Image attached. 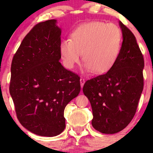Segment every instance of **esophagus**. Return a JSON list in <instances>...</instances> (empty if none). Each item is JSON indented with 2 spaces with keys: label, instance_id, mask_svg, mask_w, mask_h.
I'll return each mask as SVG.
<instances>
[{
  "label": "esophagus",
  "instance_id": "esophagus-1",
  "mask_svg": "<svg viewBox=\"0 0 153 153\" xmlns=\"http://www.w3.org/2000/svg\"><path fill=\"white\" fill-rule=\"evenodd\" d=\"M80 85H81V88H82V86H83V85H84V83H85V79H84L83 78H80Z\"/></svg>",
  "mask_w": 153,
  "mask_h": 153
}]
</instances>
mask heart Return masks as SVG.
Segmentation results:
<instances>
[{
  "instance_id": "1",
  "label": "heart",
  "mask_w": 153,
  "mask_h": 153,
  "mask_svg": "<svg viewBox=\"0 0 153 153\" xmlns=\"http://www.w3.org/2000/svg\"><path fill=\"white\" fill-rule=\"evenodd\" d=\"M71 38L59 45L63 63L68 69L80 62L82 53L85 69L101 74L109 71L120 54L122 33L116 24L101 22L82 24L72 31Z\"/></svg>"
}]
</instances>
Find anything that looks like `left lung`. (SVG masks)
<instances>
[{
    "instance_id": "left-lung-1",
    "label": "left lung",
    "mask_w": 153,
    "mask_h": 153,
    "mask_svg": "<svg viewBox=\"0 0 153 153\" xmlns=\"http://www.w3.org/2000/svg\"><path fill=\"white\" fill-rule=\"evenodd\" d=\"M123 42L114 66L88 80L82 91L92 108V126L103 134H115L132 120L144 86V58L133 33L119 22Z\"/></svg>"
}]
</instances>
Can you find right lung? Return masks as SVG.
<instances>
[{"instance_id":"1","label":"right lung","mask_w":153,"mask_h":153,"mask_svg":"<svg viewBox=\"0 0 153 153\" xmlns=\"http://www.w3.org/2000/svg\"><path fill=\"white\" fill-rule=\"evenodd\" d=\"M61 29L55 19L36 24L11 62L10 94L21 124L34 134L57 136L65 128L64 110L80 91V77L59 62Z\"/></svg>"}]
</instances>
